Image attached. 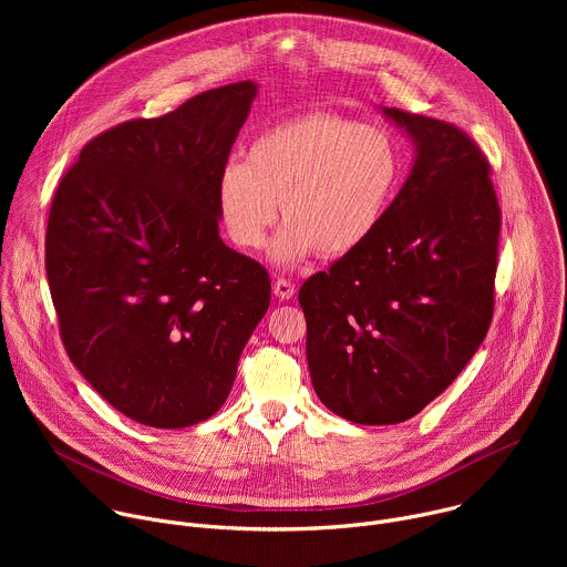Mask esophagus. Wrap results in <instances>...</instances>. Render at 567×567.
Masks as SVG:
<instances>
[{
	"instance_id": "obj_1",
	"label": "esophagus",
	"mask_w": 567,
	"mask_h": 567,
	"mask_svg": "<svg viewBox=\"0 0 567 567\" xmlns=\"http://www.w3.org/2000/svg\"><path fill=\"white\" fill-rule=\"evenodd\" d=\"M274 293H276L280 300H289V298L296 293V287H293L291 280L278 278V280L274 282Z\"/></svg>"
}]
</instances>
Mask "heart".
I'll list each match as a JSON object with an SVG mask.
<instances>
[{
    "label": "heart",
    "mask_w": 567,
    "mask_h": 567,
    "mask_svg": "<svg viewBox=\"0 0 567 567\" xmlns=\"http://www.w3.org/2000/svg\"><path fill=\"white\" fill-rule=\"evenodd\" d=\"M401 152L388 130L316 112L260 132L245 164L224 166L217 206L228 237L260 249L278 217L274 256L296 262L316 251L343 258L379 228L401 179Z\"/></svg>",
    "instance_id": "b5f03b06"
}]
</instances>
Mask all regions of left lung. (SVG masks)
Masks as SVG:
<instances>
[{"mask_svg":"<svg viewBox=\"0 0 567 567\" xmlns=\"http://www.w3.org/2000/svg\"><path fill=\"white\" fill-rule=\"evenodd\" d=\"M417 158L363 247L307 278V363L354 424L415 417L471 361L494 318L501 206L492 166L457 125L399 107Z\"/></svg>","mask_w":567,"mask_h":567,"instance_id":"obj_1","label":"left lung"}]
</instances>
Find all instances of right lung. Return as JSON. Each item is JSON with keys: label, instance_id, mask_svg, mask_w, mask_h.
<instances>
[{"label": "right lung", "instance_id": "obj_1", "mask_svg": "<svg viewBox=\"0 0 567 567\" xmlns=\"http://www.w3.org/2000/svg\"><path fill=\"white\" fill-rule=\"evenodd\" d=\"M256 92L245 80L105 130L53 195L44 265L60 339L138 424L213 417L269 309L267 269L217 228V182Z\"/></svg>", "mask_w": 567, "mask_h": 567}]
</instances>
